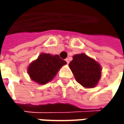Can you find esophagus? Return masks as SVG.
Masks as SVG:
<instances>
[{"label":"esophagus","mask_w":124,"mask_h":124,"mask_svg":"<svg viewBox=\"0 0 124 124\" xmlns=\"http://www.w3.org/2000/svg\"><path fill=\"white\" fill-rule=\"evenodd\" d=\"M65 61H66V62H67V64H69V63H70V60H69L68 58H67V59L65 60Z\"/></svg>","instance_id":"esophagus-1"}]
</instances>
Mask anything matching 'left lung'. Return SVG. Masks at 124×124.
Returning <instances> with one entry per match:
<instances>
[{"label": "left lung", "mask_w": 124, "mask_h": 124, "mask_svg": "<svg viewBox=\"0 0 124 124\" xmlns=\"http://www.w3.org/2000/svg\"><path fill=\"white\" fill-rule=\"evenodd\" d=\"M69 66L78 83L83 87H95L101 77V67L85 54L73 56Z\"/></svg>", "instance_id": "obj_1"}]
</instances>
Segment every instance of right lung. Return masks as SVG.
Masks as SVG:
<instances>
[{"label":"right lung","mask_w":124,"mask_h":124,"mask_svg":"<svg viewBox=\"0 0 124 124\" xmlns=\"http://www.w3.org/2000/svg\"><path fill=\"white\" fill-rule=\"evenodd\" d=\"M67 62L59 55L41 54L37 60L31 62L28 68V73L34 81L44 85L51 81L58 70Z\"/></svg>","instance_id":"add662e5"}]
</instances>
